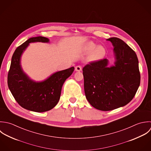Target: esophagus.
I'll list each match as a JSON object with an SVG mask.
<instances>
[{"instance_id":"1","label":"esophagus","mask_w":151,"mask_h":151,"mask_svg":"<svg viewBox=\"0 0 151 151\" xmlns=\"http://www.w3.org/2000/svg\"><path fill=\"white\" fill-rule=\"evenodd\" d=\"M75 70L76 71H81L82 70V67L80 65H77L75 68Z\"/></svg>"}]
</instances>
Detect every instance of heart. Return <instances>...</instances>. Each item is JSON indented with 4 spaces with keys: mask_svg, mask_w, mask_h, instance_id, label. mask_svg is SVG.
Instances as JSON below:
<instances>
[{
    "mask_svg": "<svg viewBox=\"0 0 151 151\" xmlns=\"http://www.w3.org/2000/svg\"><path fill=\"white\" fill-rule=\"evenodd\" d=\"M87 50L89 52H92L90 58L93 61H98L103 58L106 54V50L102 46H97L93 42H90L87 45Z\"/></svg>",
    "mask_w": 151,
    "mask_h": 151,
    "instance_id": "heart-1",
    "label": "heart"
}]
</instances>
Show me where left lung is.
I'll return each instance as SVG.
<instances>
[{
    "label": "left lung",
    "mask_w": 151,
    "mask_h": 151,
    "mask_svg": "<svg viewBox=\"0 0 151 151\" xmlns=\"http://www.w3.org/2000/svg\"><path fill=\"white\" fill-rule=\"evenodd\" d=\"M115 61L108 59L93 61L83 68L87 100L95 108L107 111L123 106L134 97L141 76L135 52L117 37H111Z\"/></svg>",
    "instance_id": "obj_1"
}]
</instances>
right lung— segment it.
Returning a JSON list of instances; mask_svg holds the SVG:
<instances>
[{
    "instance_id": "obj_1",
    "label": "right lung",
    "mask_w": 151,
    "mask_h": 151,
    "mask_svg": "<svg viewBox=\"0 0 151 151\" xmlns=\"http://www.w3.org/2000/svg\"><path fill=\"white\" fill-rule=\"evenodd\" d=\"M49 43V39L38 36L29 39L14 51L7 76L9 88L15 100L24 109L43 112L53 108L60 98L62 86L73 73L74 67L55 72L42 81L32 80L23 70L20 60L30 43Z\"/></svg>"
}]
</instances>
